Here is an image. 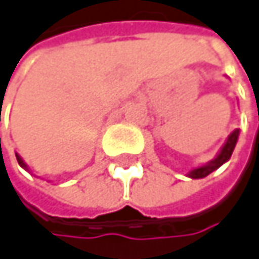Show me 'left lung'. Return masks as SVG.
I'll return each instance as SVG.
<instances>
[{"label": "left lung", "mask_w": 259, "mask_h": 259, "mask_svg": "<svg viewBox=\"0 0 259 259\" xmlns=\"http://www.w3.org/2000/svg\"><path fill=\"white\" fill-rule=\"evenodd\" d=\"M238 137H239V131L236 128V131H233L230 135H228L227 141L221 147V151L218 152V155L211 161H208L206 164L194 167L193 171L188 172V177H191V179H203L208 174H211L213 171H216V169L221 167L224 163H227L228 160H230L232 154H233V149H235V146L238 143Z\"/></svg>", "instance_id": "1"}]
</instances>
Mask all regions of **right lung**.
Returning a JSON list of instances; mask_svg holds the SVG:
<instances>
[{"label": "right lung", "instance_id": "1", "mask_svg": "<svg viewBox=\"0 0 259 259\" xmlns=\"http://www.w3.org/2000/svg\"><path fill=\"white\" fill-rule=\"evenodd\" d=\"M15 155H17V160H18V164H20V166H21L23 169H27V171H29V167H27V164H26V163L23 161V158H21V157H20L18 154H15Z\"/></svg>", "mask_w": 259, "mask_h": 259}]
</instances>
